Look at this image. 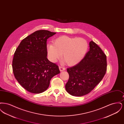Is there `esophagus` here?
I'll use <instances>...</instances> for the list:
<instances>
[{"label": "esophagus", "mask_w": 124, "mask_h": 124, "mask_svg": "<svg viewBox=\"0 0 124 124\" xmlns=\"http://www.w3.org/2000/svg\"><path fill=\"white\" fill-rule=\"evenodd\" d=\"M59 70L61 71H65V68H64V67H62L61 66H59Z\"/></svg>", "instance_id": "1"}]
</instances>
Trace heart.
<instances>
[{"label":"heart","instance_id":"obj_1","mask_svg":"<svg viewBox=\"0 0 124 124\" xmlns=\"http://www.w3.org/2000/svg\"><path fill=\"white\" fill-rule=\"evenodd\" d=\"M87 41L82 38L61 36L53 40V44H48L47 53L53 62L61 58L66 65L72 66L78 63L88 50Z\"/></svg>","mask_w":124,"mask_h":124}]
</instances>
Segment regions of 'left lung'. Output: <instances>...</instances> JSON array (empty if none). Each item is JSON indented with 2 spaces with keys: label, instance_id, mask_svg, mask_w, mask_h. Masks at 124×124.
<instances>
[{
  "label": "left lung",
  "instance_id": "obj_1",
  "mask_svg": "<svg viewBox=\"0 0 124 124\" xmlns=\"http://www.w3.org/2000/svg\"><path fill=\"white\" fill-rule=\"evenodd\" d=\"M89 46V51L80 62L67 69L69 78L65 87L72 96H82L90 93L106 73V54L94 42H90Z\"/></svg>",
  "mask_w": 124,
  "mask_h": 124
}]
</instances>
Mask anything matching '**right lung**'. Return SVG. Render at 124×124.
<instances>
[{
  "label": "right lung",
  "mask_w": 124,
  "mask_h": 124,
  "mask_svg": "<svg viewBox=\"0 0 124 124\" xmlns=\"http://www.w3.org/2000/svg\"><path fill=\"white\" fill-rule=\"evenodd\" d=\"M56 33L47 30L37 31L22 40L14 54V75L20 85L31 93L45 92L51 78L60 73L58 65L47 58V39Z\"/></svg>",
  "instance_id": "add662e5"
}]
</instances>
